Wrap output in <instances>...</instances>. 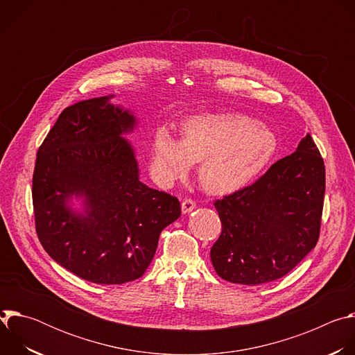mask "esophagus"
Returning <instances> with one entry per match:
<instances>
[{
	"label": "esophagus",
	"instance_id": "1",
	"mask_svg": "<svg viewBox=\"0 0 355 355\" xmlns=\"http://www.w3.org/2000/svg\"><path fill=\"white\" fill-rule=\"evenodd\" d=\"M195 208H196V204H195V202H193L192 199H185V200H182V204H181V211H182V214H189V212H192Z\"/></svg>",
	"mask_w": 355,
	"mask_h": 355
}]
</instances>
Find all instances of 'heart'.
<instances>
[{"instance_id":"b5f03b06","label":"heart","mask_w":355,"mask_h":355,"mask_svg":"<svg viewBox=\"0 0 355 355\" xmlns=\"http://www.w3.org/2000/svg\"><path fill=\"white\" fill-rule=\"evenodd\" d=\"M278 136L243 114H200L182 122V137L160 126L151 140L150 163L166 184L185 177L199 162L198 178L208 192L226 195L254 181L272 162Z\"/></svg>"}]
</instances>
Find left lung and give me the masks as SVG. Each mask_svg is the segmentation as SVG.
Returning <instances> with one entry per match:
<instances>
[{"label": "left lung", "mask_w": 355, "mask_h": 355, "mask_svg": "<svg viewBox=\"0 0 355 355\" xmlns=\"http://www.w3.org/2000/svg\"><path fill=\"white\" fill-rule=\"evenodd\" d=\"M324 189V163L308 133L259 181L216 200L222 234L211 260L218 275L243 285L286 275L318 243Z\"/></svg>", "instance_id": "1"}]
</instances>
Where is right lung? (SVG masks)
<instances>
[{"label":"right lung","instance_id":"right-lung-1","mask_svg":"<svg viewBox=\"0 0 355 355\" xmlns=\"http://www.w3.org/2000/svg\"><path fill=\"white\" fill-rule=\"evenodd\" d=\"M105 95L66 108L37 150L32 199L47 254L77 277L104 285L140 278L160 233L181 215L175 196L140 181L125 137L130 110Z\"/></svg>","mask_w":355,"mask_h":355}]
</instances>
